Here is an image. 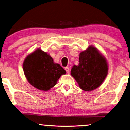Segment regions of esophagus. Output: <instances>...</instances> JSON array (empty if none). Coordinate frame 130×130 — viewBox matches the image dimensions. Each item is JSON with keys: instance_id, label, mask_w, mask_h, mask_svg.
I'll return each mask as SVG.
<instances>
[{"instance_id": "34e87169", "label": "esophagus", "mask_w": 130, "mask_h": 130, "mask_svg": "<svg viewBox=\"0 0 130 130\" xmlns=\"http://www.w3.org/2000/svg\"><path fill=\"white\" fill-rule=\"evenodd\" d=\"M65 69V71H66V72H67V73L69 74L70 73V70H69V68L68 67H66Z\"/></svg>"}]
</instances>
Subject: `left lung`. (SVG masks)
<instances>
[{"mask_svg": "<svg viewBox=\"0 0 130 130\" xmlns=\"http://www.w3.org/2000/svg\"><path fill=\"white\" fill-rule=\"evenodd\" d=\"M79 65H74L71 75L85 91H92L101 85L108 73L107 59L97 48L89 46L79 54Z\"/></svg>", "mask_w": 130, "mask_h": 130, "instance_id": "obj_1", "label": "left lung"}]
</instances>
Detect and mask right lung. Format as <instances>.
I'll use <instances>...</instances> for the list:
<instances>
[{
  "label": "right lung",
  "mask_w": 130,
  "mask_h": 130,
  "mask_svg": "<svg viewBox=\"0 0 130 130\" xmlns=\"http://www.w3.org/2000/svg\"><path fill=\"white\" fill-rule=\"evenodd\" d=\"M23 71L26 80L38 90L47 91L54 87L65 70L55 63L48 53L37 48L24 60Z\"/></svg>",
  "instance_id": "right-lung-1"
}]
</instances>
